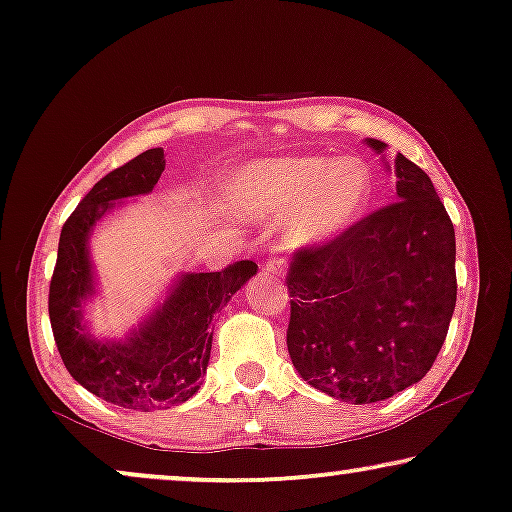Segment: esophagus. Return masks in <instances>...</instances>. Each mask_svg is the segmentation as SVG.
<instances>
[{
	"label": "esophagus",
	"mask_w": 512,
	"mask_h": 512,
	"mask_svg": "<svg viewBox=\"0 0 512 512\" xmlns=\"http://www.w3.org/2000/svg\"><path fill=\"white\" fill-rule=\"evenodd\" d=\"M264 269L269 271V273H273V276H283V273H285L283 257H280V255H269V257H266V262H264Z\"/></svg>",
	"instance_id": "esophagus-1"
}]
</instances>
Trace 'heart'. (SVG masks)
<instances>
[{
  "label": "heart",
  "mask_w": 512,
  "mask_h": 512,
  "mask_svg": "<svg viewBox=\"0 0 512 512\" xmlns=\"http://www.w3.org/2000/svg\"><path fill=\"white\" fill-rule=\"evenodd\" d=\"M234 192L257 215H290L297 243L325 241L355 222L371 194V174L355 157H278L250 164L234 181Z\"/></svg>",
  "instance_id": "1"
}]
</instances>
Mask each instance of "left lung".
<instances>
[{"instance_id": "left-lung-1", "label": "left lung", "mask_w": 512, "mask_h": 512, "mask_svg": "<svg viewBox=\"0 0 512 512\" xmlns=\"http://www.w3.org/2000/svg\"><path fill=\"white\" fill-rule=\"evenodd\" d=\"M383 153L385 143L366 141ZM399 201L287 266L294 369L315 390L376 403L420 383L443 348L457 304L455 227L431 178L394 157Z\"/></svg>"}]
</instances>
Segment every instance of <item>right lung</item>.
Instances as JSON below:
<instances>
[{
    "instance_id": "obj_1",
    "label": "right lung",
    "mask_w": 512,
    "mask_h": 512,
    "mask_svg": "<svg viewBox=\"0 0 512 512\" xmlns=\"http://www.w3.org/2000/svg\"><path fill=\"white\" fill-rule=\"evenodd\" d=\"M164 164L162 148L146 150L85 194L62 227L48 292L50 327L71 378L95 397L134 410L171 408L199 390L211 357L213 315L257 271L255 262L241 259L222 271L185 273L127 343H99L85 334L81 301L92 294L90 229L115 199L153 190Z\"/></svg>"
}]
</instances>
